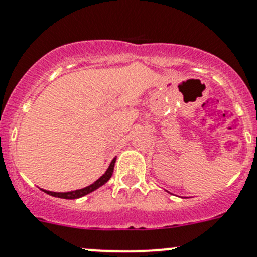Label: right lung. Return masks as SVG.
Returning a JSON list of instances; mask_svg holds the SVG:
<instances>
[{
    "mask_svg": "<svg viewBox=\"0 0 257 257\" xmlns=\"http://www.w3.org/2000/svg\"><path fill=\"white\" fill-rule=\"evenodd\" d=\"M115 161H116V157H114V159H112V161L110 163V165H108V168H107V170L105 172V174L101 175V177L98 178V179H97L94 183H92L91 186L84 187V188H82V189H77V191H70V192H51V191H46V189H42V188L41 189H42L45 193H47V195H50V196H54V197L65 198V200H75V198H80V197H83V196L91 193V192L96 191L97 188L102 187L105 183H107V180L111 178L112 173H114Z\"/></svg>",
    "mask_w": 257,
    "mask_h": 257,
    "instance_id": "add662e5",
    "label": "right lung"
}]
</instances>
